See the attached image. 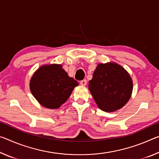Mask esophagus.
<instances>
[{
	"label": "esophagus",
	"mask_w": 159,
	"mask_h": 159,
	"mask_svg": "<svg viewBox=\"0 0 159 159\" xmlns=\"http://www.w3.org/2000/svg\"><path fill=\"white\" fill-rule=\"evenodd\" d=\"M80 84L81 85H83V86H85V85H86V84H87V80H85V79L80 80Z\"/></svg>",
	"instance_id": "obj_1"
}]
</instances>
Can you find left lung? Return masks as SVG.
<instances>
[{
	"label": "left lung",
	"mask_w": 159,
	"mask_h": 159,
	"mask_svg": "<svg viewBox=\"0 0 159 159\" xmlns=\"http://www.w3.org/2000/svg\"><path fill=\"white\" fill-rule=\"evenodd\" d=\"M89 89L100 110L115 112L127 104L132 96L130 75L117 63L99 64L89 81Z\"/></svg>",
	"instance_id": "1"
}]
</instances>
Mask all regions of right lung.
Returning <instances> with one entry per match:
<instances>
[{
  "label": "right lung",
  "instance_id": "right-lung-1",
  "mask_svg": "<svg viewBox=\"0 0 159 159\" xmlns=\"http://www.w3.org/2000/svg\"><path fill=\"white\" fill-rule=\"evenodd\" d=\"M79 83L69 77L61 64L40 66L30 79V89L40 105L57 109L66 101Z\"/></svg>",
  "mask_w": 159,
  "mask_h": 159
}]
</instances>
